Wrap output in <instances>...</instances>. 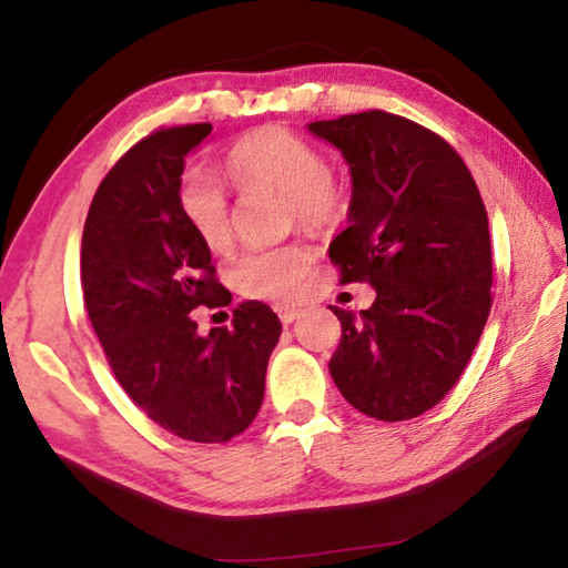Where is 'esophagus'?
<instances>
[{
  "label": "esophagus",
  "instance_id": "esophagus-1",
  "mask_svg": "<svg viewBox=\"0 0 568 568\" xmlns=\"http://www.w3.org/2000/svg\"><path fill=\"white\" fill-rule=\"evenodd\" d=\"M275 313H277V318H281L283 325H291L297 318V315H301V311H297V307H293V305H275Z\"/></svg>",
  "mask_w": 568,
  "mask_h": 568
}]
</instances>
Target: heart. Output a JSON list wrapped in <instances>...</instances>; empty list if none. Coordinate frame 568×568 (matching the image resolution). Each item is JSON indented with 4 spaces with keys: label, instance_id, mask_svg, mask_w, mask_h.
Here are the masks:
<instances>
[{
    "label": "heart",
    "instance_id": "b5f03b06",
    "mask_svg": "<svg viewBox=\"0 0 568 568\" xmlns=\"http://www.w3.org/2000/svg\"><path fill=\"white\" fill-rule=\"evenodd\" d=\"M225 172L237 190H277L287 220L331 225L345 215L348 185L311 140L283 128H261L240 138L225 152ZM178 210L185 225L210 253L233 243L225 187L205 170H187L178 182ZM303 243L253 247L237 257L230 281L235 291L257 301H293L311 267Z\"/></svg>",
    "mask_w": 568,
    "mask_h": 568
}]
</instances>
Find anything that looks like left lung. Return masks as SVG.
<instances>
[{
  "label": "left lung",
  "mask_w": 568,
  "mask_h": 568,
  "mask_svg": "<svg viewBox=\"0 0 568 568\" xmlns=\"http://www.w3.org/2000/svg\"><path fill=\"white\" fill-rule=\"evenodd\" d=\"M351 165L348 227L328 247L341 283H371L358 315L333 307L328 363L353 408L416 418L456 386L491 311L488 215L466 162L444 138L383 110L311 122Z\"/></svg>",
  "instance_id": "left-lung-1"
}]
</instances>
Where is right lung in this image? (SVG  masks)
<instances>
[{
	"mask_svg": "<svg viewBox=\"0 0 568 568\" xmlns=\"http://www.w3.org/2000/svg\"><path fill=\"white\" fill-rule=\"evenodd\" d=\"M210 132V122L160 128L114 162L84 220L80 271L84 307L124 393L170 434L227 444L263 406L283 325L265 303L245 301L230 328L203 338L190 315L233 301L178 210L185 158Z\"/></svg>",
	"mask_w": 568,
	"mask_h": 568,
	"instance_id": "add662e5",
	"label": "right lung"
}]
</instances>
